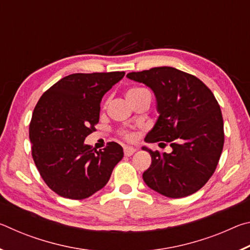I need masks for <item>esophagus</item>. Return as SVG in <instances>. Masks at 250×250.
<instances>
[{
  "label": "esophagus",
  "mask_w": 250,
  "mask_h": 250,
  "mask_svg": "<svg viewBox=\"0 0 250 250\" xmlns=\"http://www.w3.org/2000/svg\"><path fill=\"white\" fill-rule=\"evenodd\" d=\"M135 151H137V150H135L134 147H132V146H125V149H124L125 156H131Z\"/></svg>",
  "instance_id": "esophagus-1"
}]
</instances>
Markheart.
<instances>
[{"label": "heart", "instance_id": "obj_1", "mask_svg": "<svg viewBox=\"0 0 250 250\" xmlns=\"http://www.w3.org/2000/svg\"><path fill=\"white\" fill-rule=\"evenodd\" d=\"M145 91H146L145 88L132 87V88H130V89L126 90L125 97H126V99H128V101H130V100H132L133 98H135V97L142 94V92H145ZM121 135L125 139H126V140H133V139H134V134L132 132H129V131H122Z\"/></svg>", "mask_w": 250, "mask_h": 250}]
</instances>
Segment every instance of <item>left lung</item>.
I'll return each instance as SVG.
<instances>
[{
	"label": "left lung",
	"mask_w": 250,
	"mask_h": 250,
	"mask_svg": "<svg viewBox=\"0 0 250 250\" xmlns=\"http://www.w3.org/2000/svg\"><path fill=\"white\" fill-rule=\"evenodd\" d=\"M126 77L150 87L160 116L146 142L166 146L171 153L152 151L143 181L153 191L171 198L197 192L216 170L224 146V122L213 92L193 75L173 67H154Z\"/></svg>",
	"instance_id": "left-lung-1"
}]
</instances>
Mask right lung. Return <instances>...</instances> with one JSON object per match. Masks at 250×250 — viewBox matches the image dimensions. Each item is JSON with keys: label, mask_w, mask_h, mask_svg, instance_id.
<instances>
[{"label": "right lung", "mask_w": 250, "mask_h": 250, "mask_svg": "<svg viewBox=\"0 0 250 250\" xmlns=\"http://www.w3.org/2000/svg\"><path fill=\"white\" fill-rule=\"evenodd\" d=\"M125 71L73 74L41 97L29 124L32 156L41 176L59 196L83 200L108 183L124 149L109 142L97 151L84 145L99 122L100 103Z\"/></svg>", "instance_id": "right-lung-1"}]
</instances>
